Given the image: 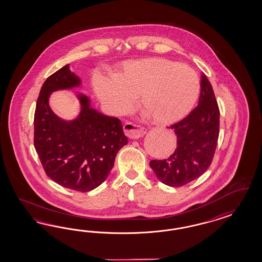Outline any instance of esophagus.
Listing matches in <instances>:
<instances>
[{
	"instance_id": "1",
	"label": "esophagus",
	"mask_w": 262,
	"mask_h": 262,
	"mask_svg": "<svg viewBox=\"0 0 262 262\" xmlns=\"http://www.w3.org/2000/svg\"><path fill=\"white\" fill-rule=\"evenodd\" d=\"M124 133L128 138L137 139L139 137H142L143 135L146 134V128L140 126H136L135 124L128 122L124 125Z\"/></svg>"
}]
</instances>
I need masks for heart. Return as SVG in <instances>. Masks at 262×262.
I'll use <instances>...</instances> for the list:
<instances>
[{
  "instance_id": "obj_1",
  "label": "heart",
  "mask_w": 262,
  "mask_h": 262,
  "mask_svg": "<svg viewBox=\"0 0 262 262\" xmlns=\"http://www.w3.org/2000/svg\"><path fill=\"white\" fill-rule=\"evenodd\" d=\"M96 94L112 115L126 113L138 97L154 122L167 125L183 118L196 102L200 81L188 65L165 58L128 61L115 79L94 81Z\"/></svg>"
}]
</instances>
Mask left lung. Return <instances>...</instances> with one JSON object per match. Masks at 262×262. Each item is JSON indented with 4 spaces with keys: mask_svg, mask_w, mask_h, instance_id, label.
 <instances>
[{
    "mask_svg": "<svg viewBox=\"0 0 262 262\" xmlns=\"http://www.w3.org/2000/svg\"><path fill=\"white\" fill-rule=\"evenodd\" d=\"M220 111L214 92L202 74L197 107L184 119L170 126L177 135V148L168 159L150 161L159 181L180 187L198 179L210 166L219 137Z\"/></svg>",
    "mask_w": 262,
    "mask_h": 262,
    "instance_id": "obj_1",
    "label": "left lung"
}]
</instances>
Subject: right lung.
I'll return each mask as SVG.
<instances>
[{
  "label": "right lung",
  "instance_id": "1",
  "mask_svg": "<svg viewBox=\"0 0 262 262\" xmlns=\"http://www.w3.org/2000/svg\"><path fill=\"white\" fill-rule=\"evenodd\" d=\"M80 83L69 64L45 80L35 107L33 142L50 179L65 188L88 192L105 181L127 137L121 121L90 107L84 94L78 95L80 112L76 119L56 116L49 105L51 93Z\"/></svg>",
  "mask_w": 262,
  "mask_h": 262
}]
</instances>
